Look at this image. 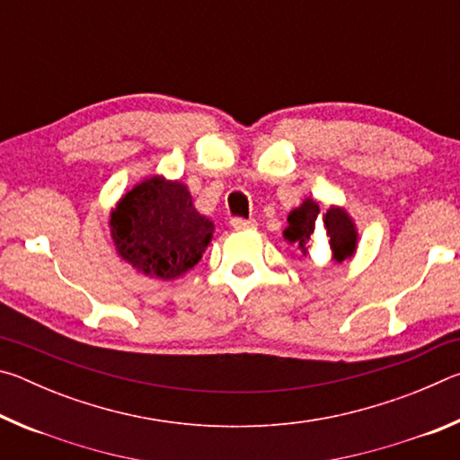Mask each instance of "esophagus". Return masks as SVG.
<instances>
[{"label":"esophagus","instance_id":"1","mask_svg":"<svg viewBox=\"0 0 460 460\" xmlns=\"http://www.w3.org/2000/svg\"><path fill=\"white\" fill-rule=\"evenodd\" d=\"M231 227L237 229V231L255 229V227H258V221H255V219H241V217H235V219H231Z\"/></svg>","mask_w":460,"mask_h":460}]
</instances>
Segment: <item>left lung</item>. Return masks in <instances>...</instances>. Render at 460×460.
<instances>
[{"instance_id":"left-lung-1","label":"left lung","mask_w":460,"mask_h":460,"mask_svg":"<svg viewBox=\"0 0 460 460\" xmlns=\"http://www.w3.org/2000/svg\"><path fill=\"white\" fill-rule=\"evenodd\" d=\"M321 217V233H324L326 243H329L331 260L345 261L351 258L357 247V231L355 223L351 221L342 208H329L326 213H321L313 199H306L298 208L288 215V227L284 229V239L296 243L302 253H308L306 243L314 237L316 221Z\"/></svg>"}]
</instances>
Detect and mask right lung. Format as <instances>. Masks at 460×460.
<instances>
[{"instance_id":"add662e5","label":"right lung","mask_w":460,"mask_h":460,"mask_svg":"<svg viewBox=\"0 0 460 460\" xmlns=\"http://www.w3.org/2000/svg\"><path fill=\"white\" fill-rule=\"evenodd\" d=\"M109 225L121 258L160 279H174L197 266L215 229L194 208L189 189L162 176L134 186Z\"/></svg>"}]
</instances>
